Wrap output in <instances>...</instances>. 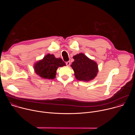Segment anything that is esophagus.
Returning a JSON list of instances; mask_svg holds the SVG:
<instances>
[{
    "mask_svg": "<svg viewBox=\"0 0 135 135\" xmlns=\"http://www.w3.org/2000/svg\"><path fill=\"white\" fill-rule=\"evenodd\" d=\"M70 65V62L69 61L66 62V65H67V66H69Z\"/></svg>",
    "mask_w": 135,
    "mask_h": 135,
    "instance_id": "esophagus-1",
    "label": "esophagus"
}]
</instances>
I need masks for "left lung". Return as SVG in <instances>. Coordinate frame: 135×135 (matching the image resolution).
<instances>
[{
	"mask_svg": "<svg viewBox=\"0 0 135 135\" xmlns=\"http://www.w3.org/2000/svg\"><path fill=\"white\" fill-rule=\"evenodd\" d=\"M71 67L77 80L88 82L95 78L98 71L97 63L82 53L74 55Z\"/></svg>",
	"mask_w": 135,
	"mask_h": 135,
	"instance_id": "left-lung-1",
	"label": "left lung"
}]
</instances>
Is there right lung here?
<instances>
[{
    "label": "right lung",
    "mask_w": 135,
    "mask_h": 135,
    "mask_svg": "<svg viewBox=\"0 0 135 135\" xmlns=\"http://www.w3.org/2000/svg\"><path fill=\"white\" fill-rule=\"evenodd\" d=\"M66 66L61 58H56L53 54H47L44 58L35 63L34 69L36 74L45 79H54L59 67Z\"/></svg>",
    "instance_id": "1"
}]
</instances>
